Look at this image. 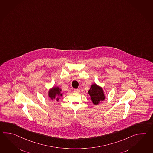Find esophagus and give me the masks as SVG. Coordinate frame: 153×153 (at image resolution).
I'll use <instances>...</instances> for the list:
<instances>
[{"label": "esophagus", "mask_w": 153, "mask_h": 153, "mask_svg": "<svg viewBox=\"0 0 153 153\" xmlns=\"http://www.w3.org/2000/svg\"><path fill=\"white\" fill-rule=\"evenodd\" d=\"M74 92H76V93H79L80 92L79 89H74Z\"/></svg>", "instance_id": "1"}]
</instances>
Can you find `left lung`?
Segmentation results:
<instances>
[{"mask_svg": "<svg viewBox=\"0 0 153 153\" xmlns=\"http://www.w3.org/2000/svg\"><path fill=\"white\" fill-rule=\"evenodd\" d=\"M88 93L91 97V99L93 103L96 105L99 104L100 102L104 100L105 99L103 89L101 87L95 83L91 85Z\"/></svg>", "mask_w": 153, "mask_h": 153, "instance_id": "8db88e82", "label": "left lung"}]
</instances>
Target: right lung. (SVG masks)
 <instances>
[{"mask_svg": "<svg viewBox=\"0 0 153 153\" xmlns=\"http://www.w3.org/2000/svg\"><path fill=\"white\" fill-rule=\"evenodd\" d=\"M61 89L58 87H54L50 89L48 92V96L51 100H53L54 99L56 98V97H61L62 94L61 93ZM59 99L56 98V101H59Z\"/></svg>", "mask_w": 153, "mask_h": 153, "instance_id": "obj_1", "label": "right lung"}]
</instances>
